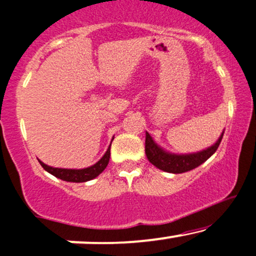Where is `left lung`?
Returning <instances> with one entry per match:
<instances>
[{
	"mask_svg": "<svg viewBox=\"0 0 256 256\" xmlns=\"http://www.w3.org/2000/svg\"><path fill=\"white\" fill-rule=\"evenodd\" d=\"M224 132L218 140V142L206 150L198 152L193 154H184V156H178V154H170L162 150V148L153 141L150 134L146 132V156L154 166L158 169L166 171L171 174H182L187 171L196 169L199 165L206 162L220 146L222 140Z\"/></svg>",
	"mask_w": 256,
	"mask_h": 256,
	"instance_id": "8db88e82",
	"label": "left lung"
}]
</instances>
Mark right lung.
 I'll return each instance as SVG.
<instances>
[{"mask_svg":"<svg viewBox=\"0 0 256 256\" xmlns=\"http://www.w3.org/2000/svg\"><path fill=\"white\" fill-rule=\"evenodd\" d=\"M112 146V143H110ZM110 146L106 150V154L102 156V159L100 162H97L96 164L92 165V166L86 168V169L81 170H72V169H58V168H52L48 166V165L44 164V162H40L41 166L44 168V170L48 171L50 174H52L56 178L63 180V181L66 182H86L90 181V180L97 178L103 170L106 169V165L109 162V158H110Z\"/></svg>","mask_w":256,"mask_h":256,"instance_id":"1","label":"right lung"}]
</instances>
